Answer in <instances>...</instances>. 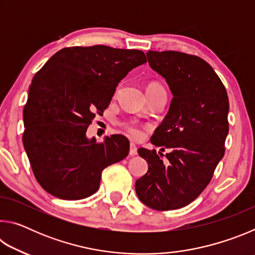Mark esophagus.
<instances>
[{
    "label": "esophagus",
    "mask_w": 255,
    "mask_h": 255,
    "mask_svg": "<svg viewBox=\"0 0 255 255\" xmlns=\"http://www.w3.org/2000/svg\"><path fill=\"white\" fill-rule=\"evenodd\" d=\"M129 155H130V156H135V155H137V146L133 143H130V145H129Z\"/></svg>",
    "instance_id": "1"
}]
</instances>
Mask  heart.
Segmentation results:
<instances>
[{
	"label": "heart",
	"mask_w": 255,
	"mask_h": 255,
	"mask_svg": "<svg viewBox=\"0 0 255 255\" xmlns=\"http://www.w3.org/2000/svg\"><path fill=\"white\" fill-rule=\"evenodd\" d=\"M159 89H164L163 86L157 83V82H150V83L147 84L146 86V92L148 91H154V90H159ZM122 127L125 131H126L127 135L129 137H131L132 139H139V138L143 136V130L138 127V125L132 122H125L122 124Z\"/></svg>",
	"instance_id": "b5f03b06"
}]
</instances>
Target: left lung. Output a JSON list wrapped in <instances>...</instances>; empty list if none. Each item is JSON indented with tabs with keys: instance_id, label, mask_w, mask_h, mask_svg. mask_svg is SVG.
I'll list each match as a JSON object with an SVG mask.
<instances>
[{
	"instance_id": "1",
	"label": "left lung",
	"mask_w": 255,
	"mask_h": 255,
	"mask_svg": "<svg viewBox=\"0 0 255 255\" xmlns=\"http://www.w3.org/2000/svg\"><path fill=\"white\" fill-rule=\"evenodd\" d=\"M146 55L173 99L150 139L167 153L138 149L148 171L136 181V193L152 209H179L204 191L225 154L230 102L223 82L202 58L174 50H148Z\"/></svg>"
}]
</instances>
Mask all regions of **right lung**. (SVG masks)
<instances>
[{"instance_id":"add662e5","label":"right lung","mask_w":255,"mask_h":255,"mask_svg":"<svg viewBox=\"0 0 255 255\" xmlns=\"http://www.w3.org/2000/svg\"><path fill=\"white\" fill-rule=\"evenodd\" d=\"M146 62L141 50L74 46L57 51L36 73L23 108L22 141L34 178L47 192L65 200L91 196L102 171L127 156L124 136L98 143L85 132L109 107L119 82Z\"/></svg>"}]
</instances>
